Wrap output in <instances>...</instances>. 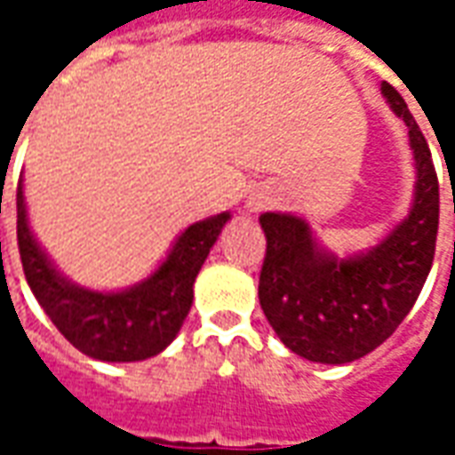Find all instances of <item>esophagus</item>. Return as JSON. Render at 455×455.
I'll return each instance as SVG.
<instances>
[{
	"instance_id": "1",
	"label": "esophagus",
	"mask_w": 455,
	"mask_h": 455,
	"mask_svg": "<svg viewBox=\"0 0 455 455\" xmlns=\"http://www.w3.org/2000/svg\"><path fill=\"white\" fill-rule=\"evenodd\" d=\"M267 204H270V197H266V195H256V197H251V202H248V207L253 209V212L267 207Z\"/></svg>"
}]
</instances>
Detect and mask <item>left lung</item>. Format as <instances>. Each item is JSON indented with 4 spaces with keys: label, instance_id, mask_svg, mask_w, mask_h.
Here are the masks:
<instances>
[{
    "label": "left lung",
    "instance_id": "left-lung-1",
    "mask_svg": "<svg viewBox=\"0 0 455 455\" xmlns=\"http://www.w3.org/2000/svg\"><path fill=\"white\" fill-rule=\"evenodd\" d=\"M392 112L410 129L417 192L410 217L368 253L329 256L302 219L260 217L266 258L258 297L290 351L315 363H351L375 351L410 315L427 283L439 234V178L424 133L392 84L382 83Z\"/></svg>",
    "mask_w": 455,
    "mask_h": 455
}]
</instances>
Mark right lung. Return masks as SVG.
Here are the masks:
<instances>
[{
	"label": "right lung",
	"mask_w": 455,
	"mask_h": 455,
	"mask_svg": "<svg viewBox=\"0 0 455 455\" xmlns=\"http://www.w3.org/2000/svg\"><path fill=\"white\" fill-rule=\"evenodd\" d=\"M228 214L185 228L163 266L124 292H90L68 283L36 243L26 221L24 189H16V241L26 283L55 329L90 358L143 361L178 336L192 307V285Z\"/></svg>",
	"instance_id": "obj_1"
}]
</instances>
